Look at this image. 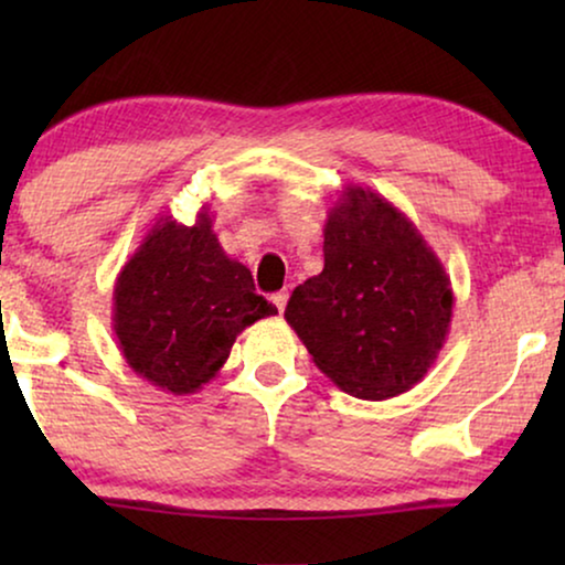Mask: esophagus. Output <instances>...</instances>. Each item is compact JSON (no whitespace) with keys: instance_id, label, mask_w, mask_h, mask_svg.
<instances>
[{"instance_id":"34e87169","label":"esophagus","mask_w":565,"mask_h":565,"mask_svg":"<svg viewBox=\"0 0 565 565\" xmlns=\"http://www.w3.org/2000/svg\"><path fill=\"white\" fill-rule=\"evenodd\" d=\"M269 300H273V303H275V308H277V311H285V306H288V292H285V290H280V292H275V296L273 298H269Z\"/></svg>"}]
</instances>
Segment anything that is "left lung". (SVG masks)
Wrapping results in <instances>:
<instances>
[{
	"instance_id": "obj_1",
	"label": "left lung",
	"mask_w": 565,
	"mask_h": 565,
	"mask_svg": "<svg viewBox=\"0 0 565 565\" xmlns=\"http://www.w3.org/2000/svg\"><path fill=\"white\" fill-rule=\"evenodd\" d=\"M452 303L450 275L406 213L347 184L323 226V269L292 290L285 321L344 393L385 401L435 365Z\"/></svg>"
}]
</instances>
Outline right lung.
I'll return each mask as SVG.
<instances>
[{
    "mask_svg": "<svg viewBox=\"0 0 565 565\" xmlns=\"http://www.w3.org/2000/svg\"><path fill=\"white\" fill-rule=\"evenodd\" d=\"M275 313L249 269L223 252L207 205L192 226L159 215L113 290V331L128 367L172 396L213 381L236 337Z\"/></svg>",
    "mask_w": 565,
    "mask_h": 565,
    "instance_id": "obj_1",
    "label": "right lung"
}]
</instances>
